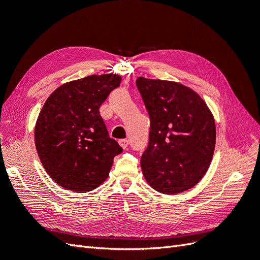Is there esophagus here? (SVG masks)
I'll use <instances>...</instances> for the list:
<instances>
[{"mask_svg": "<svg viewBox=\"0 0 260 260\" xmlns=\"http://www.w3.org/2000/svg\"><path fill=\"white\" fill-rule=\"evenodd\" d=\"M118 143H119V145L123 147V148H126L127 146H128V140H119L118 141Z\"/></svg>", "mask_w": 260, "mask_h": 260, "instance_id": "esophagus-1", "label": "esophagus"}]
</instances>
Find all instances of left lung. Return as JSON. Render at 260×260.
<instances>
[{"label": "left lung", "instance_id": "left-lung-1", "mask_svg": "<svg viewBox=\"0 0 260 260\" xmlns=\"http://www.w3.org/2000/svg\"><path fill=\"white\" fill-rule=\"evenodd\" d=\"M136 86L151 119L150 142L141 157L145 180L164 194L192 189L213 156L212 113L194 90L179 82L139 77Z\"/></svg>", "mask_w": 260, "mask_h": 260}]
</instances>
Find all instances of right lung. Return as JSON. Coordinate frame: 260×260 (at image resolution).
<instances>
[{
	"label": "right lung",
	"mask_w": 260,
	"mask_h": 260,
	"mask_svg": "<svg viewBox=\"0 0 260 260\" xmlns=\"http://www.w3.org/2000/svg\"><path fill=\"white\" fill-rule=\"evenodd\" d=\"M121 77L91 75L63 84L48 97L37 119L39 158L57 184L89 192L108 178L121 148L110 139L99 107Z\"/></svg>",
	"instance_id": "add662e5"
}]
</instances>
